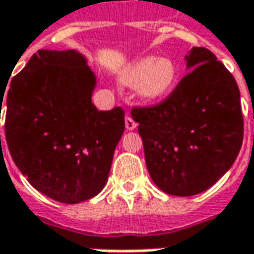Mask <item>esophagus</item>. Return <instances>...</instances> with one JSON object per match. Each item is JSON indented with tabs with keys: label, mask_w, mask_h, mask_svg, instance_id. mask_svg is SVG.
<instances>
[{
	"label": "esophagus",
	"mask_w": 254,
	"mask_h": 254,
	"mask_svg": "<svg viewBox=\"0 0 254 254\" xmlns=\"http://www.w3.org/2000/svg\"><path fill=\"white\" fill-rule=\"evenodd\" d=\"M124 123H126V128H127V130H134V128L137 127V123L132 120L131 116H127Z\"/></svg>",
	"instance_id": "obj_1"
}]
</instances>
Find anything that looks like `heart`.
I'll use <instances>...</instances> for the list:
<instances>
[{
	"instance_id": "b5f03b06",
	"label": "heart",
	"mask_w": 254,
	"mask_h": 254,
	"mask_svg": "<svg viewBox=\"0 0 254 254\" xmlns=\"http://www.w3.org/2000/svg\"><path fill=\"white\" fill-rule=\"evenodd\" d=\"M177 79V67L167 58H144L132 64L122 76L123 83L135 87L140 97L158 100L168 94Z\"/></svg>"
}]
</instances>
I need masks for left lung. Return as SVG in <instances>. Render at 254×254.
Segmentation results:
<instances>
[{
	"instance_id": "1",
	"label": "left lung",
	"mask_w": 254,
	"mask_h": 254,
	"mask_svg": "<svg viewBox=\"0 0 254 254\" xmlns=\"http://www.w3.org/2000/svg\"><path fill=\"white\" fill-rule=\"evenodd\" d=\"M185 59L190 72L164 102L131 110L154 184L175 196L210 188L232 167L243 141L235 77L206 48H192Z\"/></svg>"
}]
</instances>
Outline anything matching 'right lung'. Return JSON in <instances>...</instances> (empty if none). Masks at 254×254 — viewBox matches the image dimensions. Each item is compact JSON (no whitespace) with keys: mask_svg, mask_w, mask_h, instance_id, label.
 I'll return each instance as SVG.
<instances>
[{"mask_svg":"<svg viewBox=\"0 0 254 254\" xmlns=\"http://www.w3.org/2000/svg\"><path fill=\"white\" fill-rule=\"evenodd\" d=\"M94 86L83 55L41 49L12 79L5 99L0 93L15 165L35 190L58 202L79 203L103 190L124 132V110L99 112Z\"/></svg>","mask_w":254,"mask_h":254,"instance_id":"1","label":"right lung"}]
</instances>
